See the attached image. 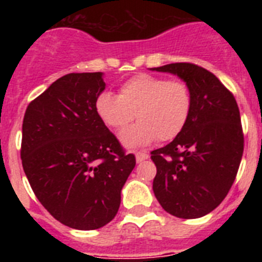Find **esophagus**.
<instances>
[{
    "instance_id": "obj_1",
    "label": "esophagus",
    "mask_w": 262,
    "mask_h": 262,
    "mask_svg": "<svg viewBox=\"0 0 262 262\" xmlns=\"http://www.w3.org/2000/svg\"><path fill=\"white\" fill-rule=\"evenodd\" d=\"M135 157H136V163H142V161L147 160L149 156H148L147 154H144V152H138Z\"/></svg>"
}]
</instances>
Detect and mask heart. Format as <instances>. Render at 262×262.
Returning a JSON list of instances; mask_svg holds the SVG:
<instances>
[{
  "mask_svg": "<svg viewBox=\"0 0 262 262\" xmlns=\"http://www.w3.org/2000/svg\"><path fill=\"white\" fill-rule=\"evenodd\" d=\"M191 111V92L181 80L140 73L124 81L119 96L103 92L96 99V113L110 128L119 129L136 117L138 123L123 129L120 143L126 148L145 147L159 138L173 140L186 126Z\"/></svg>",
  "mask_w": 262,
  "mask_h": 262,
  "instance_id": "heart-1",
  "label": "heart"
}]
</instances>
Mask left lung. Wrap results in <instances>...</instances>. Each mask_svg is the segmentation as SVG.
Returning a JSON list of instances; mask_svg holds the SVG:
<instances>
[{
    "label": "left lung",
    "instance_id": "obj_1",
    "mask_svg": "<svg viewBox=\"0 0 262 262\" xmlns=\"http://www.w3.org/2000/svg\"><path fill=\"white\" fill-rule=\"evenodd\" d=\"M151 71L177 76L191 92L185 128L151 152L157 168L155 196L177 217L205 216L221 205L237 174L244 149L239 107L230 90L202 67L174 62Z\"/></svg>",
    "mask_w": 262,
    "mask_h": 262
}]
</instances>
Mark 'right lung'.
<instances>
[{
	"label": "right lung",
	"instance_id": "1",
	"mask_svg": "<svg viewBox=\"0 0 262 262\" xmlns=\"http://www.w3.org/2000/svg\"><path fill=\"white\" fill-rule=\"evenodd\" d=\"M102 72L69 73L27 106L22 124L23 170L39 202L60 223L97 230L114 219L135 168L96 113Z\"/></svg>",
	"mask_w": 262,
	"mask_h": 262
}]
</instances>
